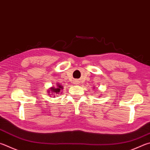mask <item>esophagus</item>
<instances>
[{
  "instance_id": "1",
  "label": "esophagus",
  "mask_w": 150,
  "mask_h": 150,
  "mask_svg": "<svg viewBox=\"0 0 150 150\" xmlns=\"http://www.w3.org/2000/svg\"><path fill=\"white\" fill-rule=\"evenodd\" d=\"M74 84H79V82H78V81H75V82H74Z\"/></svg>"
}]
</instances>
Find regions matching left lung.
Here are the masks:
<instances>
[{
	"label": "left lung",
	"instance_id": "1",
	"mask_svg": "<svg viewBox=\"0 0 150 150\" xmlns=\"http://www.w3.org/2000/svg\"><path fill=\"white\" fill-rule=\"evenodd\" d=\"M94 89H95V87H94Z\"/></svg>",
	"mask_w": 150,
	"mask_h": 150
}]
</instances>
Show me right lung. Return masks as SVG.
Wrapping results in <instances>:
<instances>
[{"instance_id":"right-lung-1","label":"right lung","mask_w":150,"mask_h":150,"mask_svg":"<svg viewBox=\"0 0 150 150\" xmlns=\"http://www.w3.org/2000/svg\"><path fill=\"white\" fill-rule=\"evenodd\" d=\"M64 89V86L62 85V84H59V83L56 84V86H52L50 88H49V90L47 91L48 94L49 96H51V95H54V96L55 97L56 95L57 96H59L58 95H59V94H62V90Z\"/></svg>"}]
</instances>
